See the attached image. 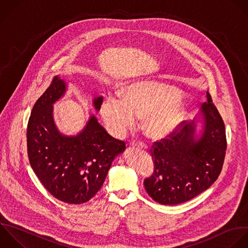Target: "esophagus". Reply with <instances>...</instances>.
I'll list each match as a JSON object with an SVG mask.
<instances>
[{
  "instance_id": "34e87169",
  "label": "esophagus",
  "mask_w": 248,
  "mask_h": 248,
  "mask_svg": "<svg viewBox=\"0 0 248 248\" xmlns=\"http://www.w3.org/2000/svg\"><path fill=\"white\" fill-rule=\"evenodd\" d=\"M132 147H137V148H141V149H147V145L142 143V142H133L131 144Z\"/></svg>"
}]
</instances>
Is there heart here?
Instances as JSON below:
<instances>
[{"label": "heart", "instance_id": "obj_1", "mask_svg": "<svg viewBox=\"0 0 248 248\" xmlns=\"http://www.w3.org/2000/svg\"><path fill=\"white\" fill-rule=\"evenodd\" d=\"M179 93L168 86L149 82L129 85L122 95L106 97L101 107L102 117L115 138H123L140 116V126L151 140L170 137L187 113V105Z\"/></svg>", "mask_w": 248, "mask_h": 248}]
</instances>
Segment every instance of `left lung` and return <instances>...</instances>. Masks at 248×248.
Instances as JSON below:
<instances>
[{
	"label": "left lung",
	"mask_w": 248,
	"mask_h": 248,
	"mask_svg": "<svg viewBox=\"0 0 248 248\" xmlns=\"http://www.w3.org/2000/svg\"><path fill=\"white\" fill-rule=\"evenodd\" d=\"M167 140L152 145L154 171L144 179L147 194L161 204L192 200L217 179L224 163L227 141L221 115L206 92L198 117ZM201 129L196 132V122Z\"/></svg>",
	"instance_id": "8db88e82"
}]
</instances>
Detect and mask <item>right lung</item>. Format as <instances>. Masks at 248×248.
I'll use <instances>...</instances> for the list:
<instances>
[{
  "label": "right lung",
  "mask_w": 248,
  "mask_h": 248,
  "mask_svg": "<svg viewBox=\"0 0 248 248\" xmlns=\"http://www.w3.org/2000/svg\"><path fill=\"white\" fill-rule=\"evenodd\" d=\"M67 82L54 77L36 102L27 127L28 156L32 169L46 190L68 203H83L102 188L112 161L126 149L91 115L76 136L61 133L53 117V105L67 91ZM103 96L93 99L99 111Z\"/></svg>",
  "instance_id": "obj_1"
}]
</instances>
